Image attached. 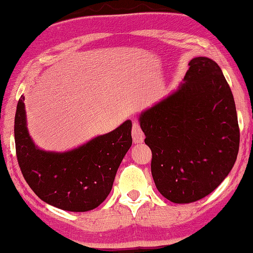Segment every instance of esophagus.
<instances>
[{"label":"esophagus","instance_id":"esophagus-1","mask_svg":"<svg viewBox=\"0 0 253 253\" xmlns=\"http://www.w3.org/2000/svg\"><path fill=\"white\" fill-rule=\"evenodd\" d=\"M131 136H132V140H134L135 144H140L144 142L145 135L142 130V128H140V126L136 122L132 123Z\"/></svg>","mask_w":253,"mask_h":253}]
</instances>
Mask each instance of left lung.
<instances>
[{"label":"left lung","instance_id":"obj_1","mask_svg":"<svg viewBox=\"0 0 253 253\" xmlns=\"http://www.w3.org/2000/svg\"><path fill=\"white\" fill-rule=\"evenodd\" d=\"M188 66L176 90L138 118L157 190L177 204L215 190L232 169L240 143L233 95L221 68L207 57Z\"/></svg>","mask_w":253,"mask_h":253}]
</instances>
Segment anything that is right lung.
<instances>
[{
	"instance_id": "1",
	"label": "right lung",
	"mask_w": 253,
	"mask_h": 253,
	"mask_svg": "<svg viewBox=\"0 0 253 253\" xmlns=\"http://www.w3.org/2000/svg\"><path fill=\"white\" fill-rule=\"evenodd\" d=\"M16 157L23 177L39 198L70 212H87L104 202L124 156L130 148L131 122L67 152L43 151L27 127L24 96L14 119Z\"/></svg>"
}]
</instances>
